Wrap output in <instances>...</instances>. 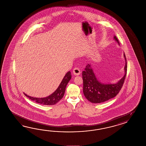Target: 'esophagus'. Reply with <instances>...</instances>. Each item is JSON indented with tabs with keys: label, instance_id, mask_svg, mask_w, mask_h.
<instances>
[{
	"label": "esophagus",
	"instance_id": "obj_1",
	"mask_svg": "<svg viewBox=\"0 0 146 146\" xmlns=\"http://www.w3.org/2000/svg\"><path fill=\"white\" fill-rule=\"evenodd\" d=\"M81 72L79 68H78L77 67H76L73 70V74L75 75V76H79V74H80Z\"/></svg>",
	"mask_w": 146,
	"mask_h": 146
}]
</instances>
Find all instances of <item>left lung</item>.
Wrapping results in <instances>:
<instances>
[{
	"mask_svg": "<svg viewBox=\"0 0 146 146\" xmlns=\"http://www.w3.org/2000/svg\"><path fill=\"white\" fill-rule=\"evenodd\" d=\"M115 40L119 44L117 37L114 36ZM125 75L117 84H103L98 80L90 64H88L82 72L83 92L84 95L89 101L93 103H100L106 101L114 98L121 90L127 74V60L125 54Z\"/></svg>",
	"mask_w": 146,
	"mask_h": 146,
	"instance_id": "1",
	"label": "left lung"
}]
</instances>
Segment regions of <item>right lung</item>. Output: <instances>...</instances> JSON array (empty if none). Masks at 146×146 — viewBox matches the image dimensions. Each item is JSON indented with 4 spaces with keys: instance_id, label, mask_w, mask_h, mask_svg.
Returning <instances> with one entry per match:
<instances>
[{
    "instance_id": "obj_1",
    "label": "right lung",
    "mask_w": 146,
    "mask_h": 146,
    "mask_svg": "<svg viewBox=\"0 0 146 146\" xmlns=\"http://www.w3.org/2000/svg\"><path fill=\"white\" fill-rule=\"evenodd\" d=\"M72 78V75L70 72H68L66 74L65 77L63 78L62 81L59 84V87L56 89V91L46 98H33L31 96H27L26 94L25 95L27 96L28 98L31 99L32 101H34L35 102L39 103L40 104L43 105H54L57 103L60 100L62 99L65 92L66 87L67 84H68L69 80Z\"/></svg>"
}]
</instances>
